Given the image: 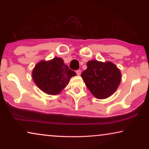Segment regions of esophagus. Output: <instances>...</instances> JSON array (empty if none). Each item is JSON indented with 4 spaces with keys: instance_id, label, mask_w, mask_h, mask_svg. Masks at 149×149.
Segmentation results:
<instances>
[{
    "instance_id": "obj_1",
    "label": "esophagus",
    "mask_w": 149,
    "mask_h": 149,
    "mask_svg": "<svg viewBox=\"0 0 149 149\" xmlns=\"http://www.w3.org/2000/svg\"><path fill=\"white\" fill-rule=\"evenodd\" d=\"M76 73H77V75H80L81 74V70H76Z\"/></svg>"
}]
</instances>
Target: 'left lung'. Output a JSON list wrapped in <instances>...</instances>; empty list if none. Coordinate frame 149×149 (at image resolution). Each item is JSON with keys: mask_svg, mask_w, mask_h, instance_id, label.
Wrapping results in <instances>:
<instances>
[{"mask_svg": "<svg viewBox=\"0 0 149 149\" xmlns=\"http://www.w3.org/2000/svg\"><path fill=\"white\" fill-rule=\"evenodd\" d=\"M87 68L81 74L90 92L97 99H105L113 95L121 81V71L113 63L89 61Z\"/></svg>", "mask_w": 149, "mask_h": 149, "instance_id": "obj_1", "label": "left lung"}]
</instances>
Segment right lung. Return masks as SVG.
I'll return each mask as SVG.
<instances>
[{
	"mask_svg": "<svg viewBox=\"0 0 149 149\" xmlns=\"http://www.w3.org/2000/svg\"><path fill=\"white\" fill-rule=\"evenodd\" d=\"M32 79L38 88L49 95L59 94L76 75L64 64L62 58L56 57L49 61L42 60L32 70Z\"/></svg>",
	"mask_w": 149,
	"mask_h": 149,
	"instance_id": "right-lung-1",
	"label": "right lung"
}]
</instances>
